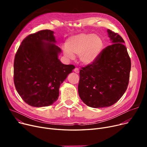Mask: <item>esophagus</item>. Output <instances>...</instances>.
Wrapping results in <instances>:
<instances>
[{"mask_svg": "<svg viewBox=\"0 0 147 147\" xmlns=\"http://www.w3.org/2000/svg\"><path fill=\"white\" fill-rule=\"evenodd\" d=\"M74 71L76 73H79V68H74Z\"/></svg>", "mask_w": 147, "mask_h": 147, "instance_id": "34e87169", "label": "esophagus"}]
</instances>
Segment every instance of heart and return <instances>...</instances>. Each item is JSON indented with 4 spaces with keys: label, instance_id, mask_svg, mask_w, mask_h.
<instances>
[{
    "label": "heart",
    "instance_id": "heart-1",
    "mask_svg": "<svg viewBox=\"0 0 147 147\" xmlns=\"http://www.w3.org/2000/svg\"><path fill=\"white\" fill-rule=\"evenodd\" d=\"M104 48V43L100 36L92 33H80L67 38L63 52L68 60L74 59V55H79L82 64L90 65L99 59Z\"/></svg>",
    "mask_w": 147,
    "mask_h": 147
}]
</instances>
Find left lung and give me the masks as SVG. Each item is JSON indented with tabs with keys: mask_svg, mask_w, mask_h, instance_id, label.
Wrapping results in <instances>:
<instances>
[{
	"mask_svg": "<svg viewBox=\"0 0 147 147\" xmlns=\"http://www.w3.org/2000/svg\"><path fill=\"white\" fill-rule=\"evenodd\" d=\"M111 45L104 49L95 63L80 70L79 95L92 108H103L117 102L126 92L131 68L125 41L107 30Z\"/></svg>",
	"mask_w": 147,
	"mask_h": 147,
	"instance_id": "1",
	"label": "left lung"
}]
</instances>
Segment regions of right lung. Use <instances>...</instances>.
I'll return each mask as SVG.
<instances>
[{"label": "right lung", "instance_id": "obj_1", "mask_svg": "<svg viewBox=\"0 0 147 147\" xmlns=\"http://www.w3.org/2000/svg\"><path fill=\"white\" fill-rule=\"evenodd\" d=\"M54 32L39 31L25 38L15 57L13 80L24 102L34 107L57 101L61 84L75 67L61 63V49L55 45Z\"/></svg>", "mask_w": 147, "mask_h": 147}]
</instances>
